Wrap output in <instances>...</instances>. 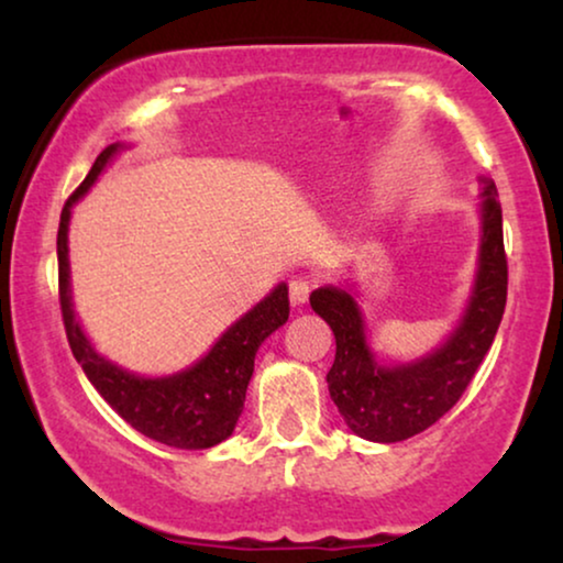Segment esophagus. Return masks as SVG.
Masks as SVG:
<instances>
[{
  "instance_id": "esophagus-1",
  "label": "esophagus",
  "mask_w": 563,
  "mask_h": 563,
  "mask_svg": "<svg viewBox=\"0 0 563 563\" xmlns=\"http://www.w3.org/2000/svg\"><path fill=\"white\" fill-rule=\"evenodd\" d=\"M310 289H312V284L307 279H295L289 284V302L295 307L305 305L307 297H310Z\"/></svg>"
}]
</instances>
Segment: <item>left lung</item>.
Here are the masks:
<instances>
[{
  "label": "left lung",
  "instance_id": "1",
  "mask_svg": "<svg viewBox=\"0 0 563 563\" xmlns=\"http://www.w3.org/2000/svg\"><path fill=\"white\" fill-rule=\"evenodd\" d=\"M479 256L472 295L449 338L412 361H382L372 349L356 284H325L310 295L312 310L335 335L328 389L358 438L397 443L441 420L464 395L495 341L507 302L503 207L495 181L482 176Z\"/></svg>",
  "mask_w": 563,
  "mask_h": 563
}]
</instances>
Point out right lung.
Instances as JSON below:
<instances>
[{
	"label": "right lung",
	"instance_id": "add662e5",
	"mask_svg": "<svg viewBox=\"0 0 563 563\" xmlns=\"http://www.w3.org/2000/svg\"><path fill=\"white\" fill-rule=\"evenodd\" d=\"M125 143H112L99 153L81 187L68 197L58 225V291L66 338L74 358L104 402L128 426L172 449H210L233 435L243 412L245 389L253 376L258 345L289 320V287L276 284L261 302L235 320L210 351L195 364L166 376H141L102 356L84 333L74 312L71 264H68V222L71 210L95 187L99 174L112 164Z\"/></svg>",
	"mask_w": 563,
	"mask_h": 563
}]
</instances>
